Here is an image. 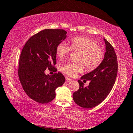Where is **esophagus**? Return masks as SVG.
I'll return each mask as SVG.
<instances>
[{"label": "esophagus", "mask_w": 133, "mask_h": 133, "mask_svg": "<svg viewBox=\"0 0 133 133\" xmlns=\"http://www.w3.org/2000/svg\"><path fill=\"white\" fill-rule=\"evenodd\" d=\"M65 78H66V80L67 81V82H70V81H71L72 80L71 78H70L67 77H66Z\"/></svg>", "instance_id": "obj_1"}]
</instances>
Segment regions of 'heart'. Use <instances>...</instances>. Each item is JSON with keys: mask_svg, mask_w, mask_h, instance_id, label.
Listing matches in <instances>:
<instances>
[{"mask_svg": "<svg viewBox=\"0 0 133 133\" xmlns=\"http://www.w3.org/2000/svg\"><path fill=\"white\" fill-rule=\"evenodd\" d=\"M78 52L77 62H69L61 67L62 71L70 76H75L83 70V66L87 70H93L102 63L104 53L94 40L85 37H77L72 39L70 45L60 43L56 48V54L60 58L69 55L71 51Z\"/></svg>", "mask_w": 133, "mask_h": 133, "instance_id": "b5f03b06", "label": "heart"}]
</instances>
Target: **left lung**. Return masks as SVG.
Listing matches in <instances>:
<instances>
[{
    "mask_svg": "<svg viewBox=\"0 0 133 133\" xmlns=\"http://www.w3.org/2000/svg\"><path fill=\"white\" fill-rule=\"evenodd\" d=\"M106 51L101 64L96 69L81 77L85 82L90 80L87 87L78 80L80 87L73 94L75 102L85 109H91L100 104L107 97L113 87L117 75L116 53L112 45L104 39Z\"/></svg>",
    "mask_w": 133,
    "mask_h": 133,
    "instance_id": "1",
    "label": "left lung"
}]
</instances>
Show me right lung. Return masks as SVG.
<instances>
[{
  "mask_svg": "<svg viewBox=\"0 0 133 133\" xmlns=\"http://www.w3.org/2000/svg\"><path fill=\"white\" fill-rule=\"evenodd\" d=\"M63 29H44L29 39L20 56L18 76L29 97L44 104L52 101L55 90L62 86L65 77L60 72L45 75L46 69L56 72V48L66 37Z\"/></svg>",
  "mask_w": 133,
  "mask_h": 133,
  "instance_id": "obj_1",
  "label": "right lung"
}]
</instances>
